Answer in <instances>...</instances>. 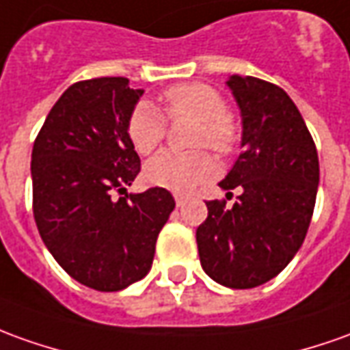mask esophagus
I'll return each instance as SVG.
<instances>
[{
	"mask_svg": "<svg viewBox=\"0 0 350 350\" xmlns=\"http://www.w3.org/2000/svg\"><path fill=\"white\" fill-rule=\"evenodd\" d=\"M183 202H185V194H175V204L183 206Z\"/></svg>",
	"mask_w": 350,
	"mask_h": 350,
	"instance_id": "esophagus-1",
	"label": "esophagus"
}]
</instances>
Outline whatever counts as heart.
I'll list each match as a JSON object with an SVG mask.
<instances>
[{
  "label": "heart",
  "instance_id": "b5f03b06",
  "mask_svg": "<svg viewBox=\"0 0 350 350\" xmlns=\"http://www.w3.org/2000/svg\"><path fill=\"white\" fill-rule=\"evenodd\" d=\"M171 120H196L192 144L207 146L219 156H230L240 141V129L226 110L225 97L206 83H180L165 91ZM167 133V120L148 100L137 103L127 120V135L139 154H150ZM217 163L206 150L160 152L144 165V179L154 187L187 192L215 175Z\"/></svg>",
  "mask_w": 350,
  "mask_h": 350
}]
</instances>
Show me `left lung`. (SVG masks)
Instances as JSON below:
<instances>
[{"label":"left lung","mask_w":350,"mask_h":350,"mask_svg":"<svg viewBox=\"0 0 350 350\" xmlns=\"http://www.w3.org/2000/svg\"><path fill=\"white\" fill-rule=\"evenodd\" d=\"M242 114V154L219 183L240 189L232 207L206 202L196 230L202 269L217 284L250 290L278 276L307 236L320 167L314 141L288 93L253 76L226 81Z\"/></svg>","instance_id":"1"}]
</instances>
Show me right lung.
Returning a JSON list of instances; mask_svg holds the SVG:
<instances>
[{"mask_svg":"<svg viewBox=\"0 0 350 350\" xmlns=\"http://www.w3.org/2000/svg\"><path fill=\"white\" fill-rule=\"evenodd\" d=\"M143 93L127 78L78 81L33 141L32 206L43 244L74 280L97 291H120L148 274L175 207L160 187L123 196L141 171L127 120Z\"/></svg>","mask_w":350,"mask_h":350,"instance_id":"1","label":"right lung"}]
</instances>
